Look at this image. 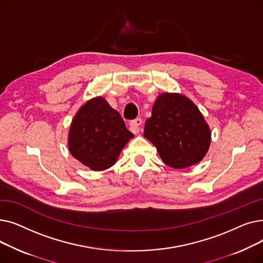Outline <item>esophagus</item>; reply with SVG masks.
I'll use <instances>...</instances> for the list:
<instances>
[{"label":"esophagus","mask_w":263,"mask_h":263,"mask_svg":"<svg viewBox=\"0 0 263 263\" xmlns=\"http://www.w3.org/2000/svg\"><path fill=\"white\" fill-rule=\"evenodd\" d=\"M142 124V119L141 118H136L134 120H131L130 121V127H131V130L134 132V133H139L140 132V126Z\"/></svg>","instance_id":"obj_1"}]
</instances>
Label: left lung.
<instances>
[{"mask_svg": "<svg viewBox=\"0 0 263 263\" xmlns=\"http://www.w3.org/2000/svg\"><path fill=\"white\" fill-rule=\"evenodd\" d=\"M145 139L173 168L200 162L208 153L211 131L198 107L180 93H161L145 122Z\"/></svg>", "mask_w": 263, "mask_h": 263, "instance_id": "left-lung-1", "label": "left lung"}]
</instances>
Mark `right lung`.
<instances>
[{
  "label": "right lung",
  "instance_id": "add662e5",
  "mask_svg": "<svg viewBox=\"0 0 263 263\" xmlns=\"http://www.w3.org/2000/svg\"><path fill=\"white\" fill-rule=\"evenodd\" d=\"M132 137L117 110L102 97H96L76 114L69 130L68 148L82 164L100 172L113 166Z\"/></svg>",
  "mask_w": 263,
  "mask_h": 263
}]
</instances>
